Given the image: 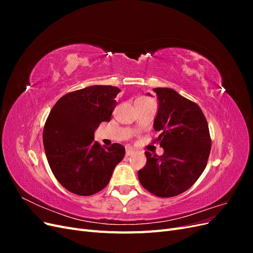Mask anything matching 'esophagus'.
<instances>
[{
	"instance_id": "obj_1",
	"label": "esophagus",
	"mask_w": 253,
	"mask_h": 253,
	"mask_svg": "<svg viewBox=\"0 0 253 253\" xmlns=\"http://www.w3.org/2000/svg\"><path fill=\"white\" fill-rule=\"evenodd\" d=\"M133 154H135V151L129 150V149L126 150V156H132Z\"/></svg>"
}]
</instances>
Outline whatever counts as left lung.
Wrapping results in <instances>:
<instances>
[{"instance_id": "8db88e82", "label": "left lung", "mask_w": 253, "mask_h": 253, "mask_svg": "<svg viewBox=\"0 0 253 253\" xmlns=\"http://www.w3.org/2000/svg\"><path fill=\"white\" fill-rule=\"evenodd\" d=\"M158 112L154 129L165 153L145 151L147 164L138 171L142 187L158 197H172L192 187L208 163L211 137L208 122L195 102L172 88H154Z\"/></svg>"}]
</instances>
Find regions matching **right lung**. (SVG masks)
I'll list each match as a JSON object with an SVG mask.
<instances>
[{"mask_svg": "<svg viewBox=\"0 0 253 253\" xmlns=\"http://www.w3.org/2000/svg\"><path fill=\"white\" fill-rule=\"evenodd\" d=\"M120 89L93 85L61 97L43 128L45 154L52 174L70 192L89 196L104 189L126 154L122 144L101 147L94 132L110 121Z\"/></svg>", "mask_w": 253, "mask_h": 253, "instance_id": "obj_1", "label": "right lung"}]
</instances>
